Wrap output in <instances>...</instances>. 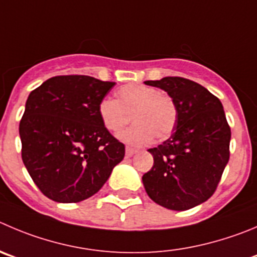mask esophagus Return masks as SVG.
<instances>
[{
  "mask_svg": "<svg viewBox=\"0 0 257 257\" xmlns=\"http://www.w3.org/2000/svg\"><path fill=\"white\" fill-rule=\"evenodd\" d=\"M136 153H138V150H135V149L130 148V146H127L126 148V156H133L135 155Z\"/></svg>",
  "mask_w": 257,
  "mask_h": 257,
  "instance_id": "34e87169",
  "label": "esophagus"
}]
</instances>
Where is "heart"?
Wrapping results in <instances>:
<instances>
[{"instance_id": "heart-1", "label": "heart", "mask_w": 257, "mask_h": 257, "mask_svg": "<svg viewBox=\"0 0 257 257\" xmlns=\"http://www.w3.org/2000/svg\"><path fill=\"white\" fill-rule=\"evenodd\" d=\"M102 124L111 134H118L134 119V126L124 131L121 139L131 145H145L163 141L174 131L178 119L175 102L159 88L139 83H128L116 90V99L103 98L98 104Z\"/></svg>"}]
</instances>
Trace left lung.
Here are the masks:
<instances>
[{
    "mask_svg": "<svg viewBox=\"0 0 257 257\" xmlns=\"http://www.w3.org/2000/svg\"><path fill=\"white\" fill-rule=\"evenodd\" d=\"M175 102L178 119L170 139L149 149L151 170L143 175L149 197L168 209L187 211L217 189L229 159L231 128L223 106L203 85L182 77L146 80Z\"/></svg>",
    "mask_w": 257,
    "mask_h": 257,
    "instance_id": "1",
    "label": "left lung"
}]
</instances>
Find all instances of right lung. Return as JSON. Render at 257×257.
<instances>
[{
  "mask_svg": "<svg viewBox=\"0 0 257 257\" xmlns=\"http://www.w3.org/2000/svg\"><path fill=\"white\" fill-rule=\"evenodd\" d=\"M114 82L88 75H58L28 97L20 121L21 156L44 195L77 203L96 194L124 156L109 134L98 104Z\"/></svg>",
  "mask_w": 257,
  "mask_h": 257,
  "instance_id": "obj_1",
  "label": "right lung"
}]
</instances>
